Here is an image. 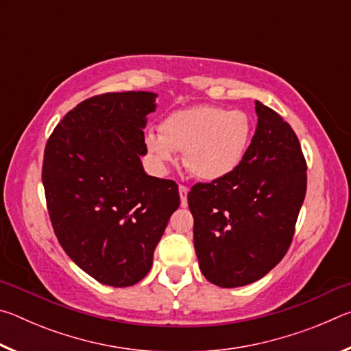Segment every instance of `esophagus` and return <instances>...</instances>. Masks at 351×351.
I'll list each match as a JSON object with an SVG mask.
<instances>
[{
	"label": "esophagus",
	"instance_id": "esophagus-1",
	"mask_svg": "<svg viewBox=\"0 0 351 351\" xmlns=\"http://www.w3.org/2000/svg\"><path fill=\"white\" fill-rule=\"evenodd\" d=\"M187 193H189V187L186 186H180V198H181V206L186 207L187 206Z\"/></svg>",
	"mask_w": 351,
	"mask_h": 351
}]
</instances>
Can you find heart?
<instances>
[{
	"instance_id": "b5f03b06",
	"label": "heart",
	"mask_w": 351,
	"mask_h": 351,
	"mask_svg": "<svg viewBox=\"0 0 351 351\" xmlns=\"http://www.w3.org/2000/svg\"><path fill=\"white\" fill-rule=\"evenodd\" d=\"M252 122L245 111L197 105L170 112L159 123V134L145 136L148 156L164 167L175 152L193 176L217 181L239 169L249 148Z\"/></svg>"
}]
</instances>
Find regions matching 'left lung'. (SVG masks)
Listing matches in <instances>:
<instances>
[{
	"mask_svg": "<svg viewBox=\"0 0 351 351\" xmlns=\"http://www.w3.org/2000/svg\"><path fill=\"white\" fill-rule=\"evenodd\" d=\"M255 112L257 128L239 169L195 184L187 195L199 269L221 288L257 282L278 265L306 193V162L293 128L258 100Z\"/></svg>",
	"mask_w": 351,
	"mask_h": 351,
	"instance_id": "left-lung-1",
	"label": "left lung"
}]
</instances>
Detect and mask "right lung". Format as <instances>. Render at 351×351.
I'll use <instances>...</instances> for the list:
<instances>
[{
    "mask_svg": "<svg viewBox=\"0 0 351 351\" xmlns=\"http://www.w3.org/2000/svg\"><path fill=\"white\" fill-rule=\"evenodd\" d=\"M156 97L128 91L83 100L45 148L41 178L58 243L80 269L114 288L148 274L180 207L176 182L147 175L141 162Z\"/></svg>",
    "mask_w": 351,
    "mask_h": 351,
    "instance_id": "1",
    "label": "right lung"
}]
</instances>
